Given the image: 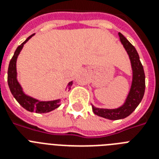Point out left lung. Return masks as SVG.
Here are the masks:
<instances>
[{
  "label": "left lung",
  "instance_id": "8db88e82",
  "mask_svg": "<svg viewBox=\"0 0 159 159\" xmlns=\"http://www.w3.org/2000/svg\"><path fill=\"white\" fill-rule=\"evenodd\" d=\"M119 36L121 43L128 53L133 70V81L129 93L125 104L117 109H100L92 106V111L95 115L112 120H120L129 116L141 102L145 91V75L143 65L139 60V56L135 48L122 34L119 33Z\"/></svg>",
  "mask_w": 159,
  "mask_h": 159
}]
</instances>
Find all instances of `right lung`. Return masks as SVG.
<instances>
[{
  "label": "right lung",
  "mask_w": 159,
  "mask_h": 159,
  "mask_svg": "<svg viewBox=\"0 0 159 159\" xmlns=\"http://www.w3.org/2000/svg\"><path fill=\"white\" fill-rule=\"evenodd\" d=\"M32 35L27 38L25 42L21 43L20 45L18 46L15 51L13 57L10 61L8 67V76H7V82H8L9 88L11 90V92L13 95V97L16 98V100L19 102L22 107L31 112H36V113H47L49 111H53L54 109L57 108L60 106L61 100H55V101H51V102H40L38 100L34 99L32 97L26 96L22 91L20 85L19 84L18 81L16 79V59L18 57L19 53L23 48L24 44L30 39L34 35ZM72 85V82L68 83V87H71ZM70 89V87H69Z\"/></svg>",
  "instance_id": "1"
}]
</instances>
